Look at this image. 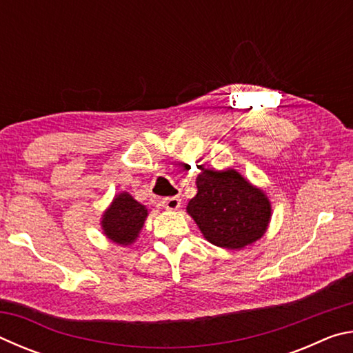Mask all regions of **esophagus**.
Returning a JSON list of instances; mask_svg holds the SVG:
<instances>
[{"label": "esophagus", "mask_w": 353, "mask_h": 353, "mask_svg": "<svg viewBox=\"0 0 353 353\" xmlns=\"http://www.w3.org/2000/svg\"><path fill=\"white\" fill-rule=\"evenodd\" d=\"M163 207L166 208V210L174 212L179 207H181V199H179V196H171V198H166V199H163Z\"/></svg>", "instance_id": "1"}]
</instances>
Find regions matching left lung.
I'll return each instance as SVG.
<instances>
[{
	"label": "left lung",
	"instance_id": "1",
	"mask_svg": "<svg viewBox=\"0 0 353 353\" xmlns=\"http://www.w3.org/2000/svg\"><path fill=\"white\" fill-rule=\"evenodd\" d=\"M198 193L187 212L207 241L224 249H241L265 235L271 202L235 170H202Z\"/></svg>",
	"mask_w": 353,
	"mask_h": 353
}]
</instances>
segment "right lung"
<instances>
[{
  "label": "right lung",
  "instance_id": "obj_1",
  "mask_svg": "<svg viewBox=\"0 0 353 353\" xmlns=\"http://www.w3.org/2000/svg\"><path fill=\"white\" fill-rule=\"evenodd\" d=\"M146 216L148 208L124 191L113 198L110 207L103 214L101 227L110 241L129 246L139 238Z\"/></svg>",
  "mask_w": 353,
  "mask_h": 353
}]
</instances>
